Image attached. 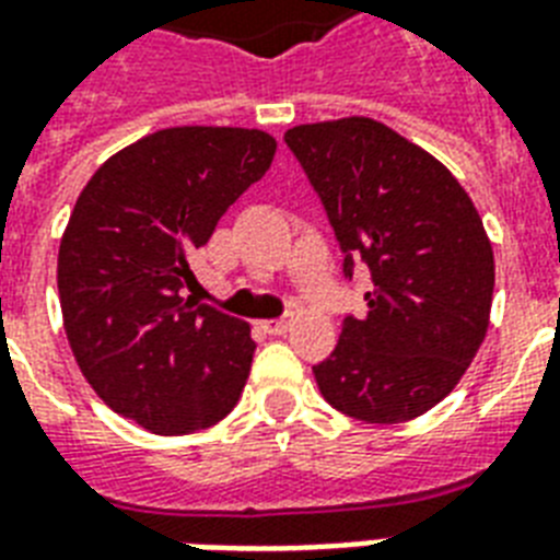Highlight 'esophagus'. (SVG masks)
<instances>
[{
  "mask_svg": "<svg viewBox=\"0 0 560 560\" xmlns=\"http://www.w3.org/2000/svg\"><path fill=\"white\" fill-rule=\"evenodd\" d=\"M290 325H293V319H290V316H281V319H270V323H261V328L267 334H272V337H281V334L290 331Z\"/></svg>",
  "mask_w": 560,
  "mask_h": 560,
  "instance_id": "esophagus-1",
  "label": "esophagus"
}]
</instances>
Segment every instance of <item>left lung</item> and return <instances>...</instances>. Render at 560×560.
<instances>
[{
	"instance_id": "1",
	"label": "left lung",
	"mask_w": 560,
	"mask_h": 560,
	"mask_svg": "<svg viewBox=\"0 0 560 560\" xmlns=\"http://www.w3.org/2000/svg\"><path fill=\"white\" fill-rule=\"evenodd\" d=\"M284 142L346 253L372 272L369 314L346 316L314 366L342 416L400 424L447 398L479 351L494 296V253L468 191L442 162L374 118L299 125Z\"/></svg>"
}]
</instances>
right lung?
Here are the masks:
<instances>
[{
  "instance_id": "1",
  "label": "right lung",
  "mask_w": 560,
  "mask_h": 560,
  "mask_svg": "<svg viewBox=\"0 0 560 560\" xmlns=\"http://www.w3.org/2000/svg\"><path fill=\"white\" fill-rule=\"evenodd\" d=\"M276 139L244 127H168L101 165L57 255L63 328L83 377L160 435L226 418L244 392L249 325L186 299L191 253L267 174Z\"/></svg>"
}]
</instances>
